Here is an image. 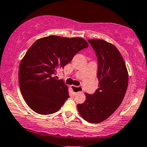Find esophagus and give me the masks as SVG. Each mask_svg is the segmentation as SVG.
Listing matches in <instances>:
<instances>
[{
    "instance_id": "34e87169",
    "label": "esophagus",
    "mask_w": 147,
    "mask_h": 147,
    "mask_svg": "<svg viewBox=\"0 0 147 147\" xmlns=\"http://www.w3.org/2000/svg\"><path fill=\"white\" fill-rule=\"evenodd\" d=\"M72 89L74 93H78V92H82V87L81 86H72Z\"/></svg>"
}]
</instances>
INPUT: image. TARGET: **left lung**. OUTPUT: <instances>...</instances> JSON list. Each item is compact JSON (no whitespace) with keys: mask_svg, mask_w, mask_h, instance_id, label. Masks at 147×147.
Here are the masks:
<instances>
[{"mask_svg":"<svg viewBox=\"0 0 147 147\" xmlns=\"http://www.w3.org/2000/svg\"><path fill=\"white\" fill-rule=\"evenodd\" d=\"M98 60V88L93 94L85 93L86 100L78 104L82 118L98 123L112 115L121 104L128 85V72L116 47L102 39H88Z\"/></svg>","mask_w":147,"mask_h":147,"instance_id":"1","label":"left lung"}]
</instances>
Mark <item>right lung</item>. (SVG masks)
<instances>
[{
  "mask_svg": "<svg viewBox=\"0 0 147 147\" xmlns=\"http://www.w3.org/2000/svg\"><path fill=\"white\" fill-rule=\"evenodd\" d=\"M87 47L82 38L58 36L44 37L32 44L21 61L18 74L21 93L30 109L41 115L61 109L69 97L68 89L54 75Z\"/></svg>",
  "mask_w": 147,
  "mask_h": 147,
  "instance_id": "obj_1",
  "label": "right lung"
}]
</instances>
